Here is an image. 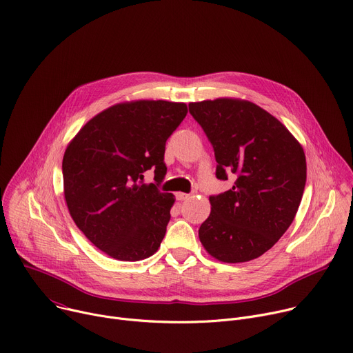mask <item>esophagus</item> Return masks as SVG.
Wrapping results in <instances>:
<instances>
[{
	"label": "esophagus",
	"instance_id": "obj_1",
	"mask_svg": "<svg viewBox=\"0 0 353 353\" xmlns=\"http://www.w3.org/2000/svg\"><path fill=\"white\" fill-rule=\"evenodd\" d=\"M188 197H190V194L181 193V191H179V193H176V199H177L179 201H184V200H187Z\"/></svg>",
	"mask_w": 353,
	"mask_h": 353
}]
</instances>
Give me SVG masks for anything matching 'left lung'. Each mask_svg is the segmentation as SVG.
I'll return each instance as SVG.
<instances>
[{"instance_id": "obj_1", "label": "left lung", "mask_w": 353, "mask_h": 353, "mask_svg": "<svg viewBox=\"0 0 353 353\" xmlns=\"http://www.w3.org/2000/svg\"><path fill=\"white\" fill-rule=\"evenodd\" d=\"M214 148L215 176L232 188L211 196L199 236L212 258L241 263L259 258L292 225L303 199L307 163L301 145L263 108L235 99L190 103Z\"/></svg>"}]
</instances>
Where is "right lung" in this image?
I'll return each instance as SVG.
<instances>
[{
  "label": "right lung",
  "instance_id": "obj_1",
  "mask_svg": "<svg viewBox=\"0 0 353 353\" xmlns=\"http://www.w3.org/2000/svg\"><path fill=\"white\" fill-rule=\"evenodd\" d=\"M187 115L184 103L117 104L90 119L63 156L69 212L87 239L114 259L137 262L162 243L174 203L159 184L166 141ZM155 183L145 185L146 170Z\"/></svg>",
  "mask_w": 353,
  "mask_h": 353
}]
</instances>
